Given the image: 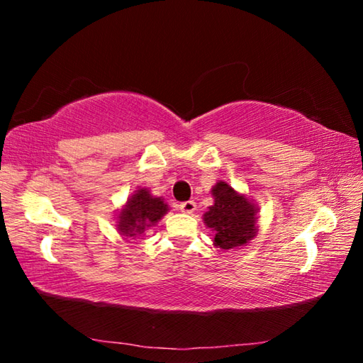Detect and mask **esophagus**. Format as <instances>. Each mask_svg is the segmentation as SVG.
<instances>
[{
    "label": "esophagus",
    "mask_w": 363,
    "mask_h": 363,
    "mask_svg": "<svg viewBox=\"0 0 363 363\" xmlns=\"http://www.w3.org/2000/svg\"><path fill=\"white\" fill-rule=\"evenodd\" d=\"M179 210L186 214H192L196 210V203L194 200H189V201H182L179 205Z\"/></svg>",
    "instance_id": "esophagus-1"
}]
</instances>
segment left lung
Listing matches in <instances>:
<instances>
[{"label": "left lung", "instance_id": "8db88e82", "mask_svg": "<svg viewBox=\"0 0 363 363\" xmlns=\"http://www.w3.org/2000/svg\"><path fill=\"white\" fill-rule=\"evenodd\" d=\"M214 203L203 214L205 225L214 232L213 245L220 250L240 248L257 233L259 208L245 194L237 192L225 181L211 189Z\"/></svg>", "mask_w": 363, "mask_h": 363}]
</instances>
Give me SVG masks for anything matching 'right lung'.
<instances>
[{
  "label": "right lung",
  "mask_w": 363,
  "mask_h": 363,
  "mask_svg": "<svg viewBox=\"0 0 363 363\" xmlns=\"http://www.w3.org/2000/svg\"><path fill=\"white\" fill-rule=\"evenodd\" d=\"M168 211L169 206L162 196L152 195L147 187H139L116 213V230L126 240H134L143 237L147 229L155 225Z\"/></svg>",
  "instance_id": "obj_1"
}]
</instances>
